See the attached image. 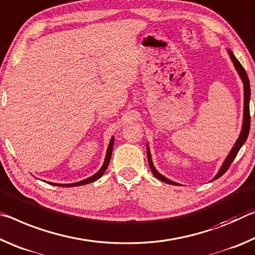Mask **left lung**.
<instances>
[{
    "mask_svg": "<svg viewBox=\"0 0 255 255\" xmlns=\"http://www.w3.org/2000/svg\"><path fill=\"white\" fill-rule=\"evenodd\" d=\"M228 54H229V57H231L232 62L234 63V66H235V69L237 72H239V76L241 77L242 81H243V85H244V114H243V124H242V131L240 133V136L239 139L236 140L235 144H234V147L232 148L231 152L228 153V156L225 161L223 162L222 167H220L219 172L217 173L216 176L212 178V181H215V179L219 178L222 175H224L225 173L227 172V169L229 168V166L233 162V160L235 159V157L237 153H239L240 149L242 148V145L245 143L246 139H248V135H249V132H250V124H251V116H250V97H251V88H250V80H249V77L248 74H246L245 70L242 64L239 62V60L235 57L234 55L233 52L231 49H227ZM147 155H148V162H149V167L150 169H151L152 174L155 175V177H157L158 179H160V181L167 183V184H172V185H179L178 183L176 182H173L168 179L167 177H165L164 175H161L158 170L155 168V166L152 164V160H151V155H150V150H149V145L147 144Z\"/></svg>",
    "mask_w": 255,
    "mask_h": 255,
    "instance_id": "8db88e82",
    "label": "left lung"
}]
</instances>
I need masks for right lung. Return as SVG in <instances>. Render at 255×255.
Returning a JSON list of instances; mask_svg holds the SVG:
<instances>
[{"mask_svg":"<svg viewBox=\"0 0 255 255\" xmlns=\"http://www.w3.org/2000/svg\"><path fill=\"white\" fill-rule=\"evenodd\" d=\"M113 145H114V136H112V139L110 141V144H108V148H107V151H106V157H105V160H104V164L102 166V168H100L97 173L94 174L93 176H90L88 178L83 179V181L80 182H77V183H71V184H57V183H51L48 182L49 184L52 185H58V186H66V187H70V186H80V185H85V184H89V183H93L95 181H97L98 178H100L103 176V174L105 173V170L107 169L108 165H110V161H111V157H112V151H113Z\"/></svg>","mask_w":255,"mask_h":255,"instance_id":"1","label":"right lung"}]
</instances>
